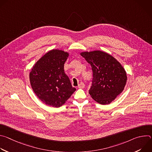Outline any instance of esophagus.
<instances>
[{"label":"esophagus","mask_w":152,"mask_h":152,"mask_svg":"<svg viewBox=\"0 0 152 152\" xmlns=\"http://www.w3.org/2000/svg\"><path fill=\"white\" fill-rule=\"evenodd\" d=\"M85 87V84H84V83H83V82H80L79 84V85H78V88H83Z\"/></svg>","instance_id":"1"}]
</instances>
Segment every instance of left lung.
Listing matches in <instances>:
<instances>
[{
    "label": "left lung",
    "mask_w": 152,
    "mask_h": 152,
    "mask_svg": "<svg viewBox=\"0 0 152 152\" xmlns=\"http://www.w3.org/2000/svg\"><path fill=\"white\" fill-rule=\"evenodd\" d=\"M91 66V97L101 104H110L123 91L127 81L126 72L113 56L100 50L80 53Z\"/></svg>",
    "instance_id": "left-lung-1"
}]
</instances>
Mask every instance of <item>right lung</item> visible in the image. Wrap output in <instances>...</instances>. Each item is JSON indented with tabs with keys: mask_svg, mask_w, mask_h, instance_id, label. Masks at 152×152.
Here are the masks:
<instances>
[{
	"mask_svg": "<svg viewBox=\"0 0 152 152\" xmlns=\"http://www.w3.org/2000/svg\"><path fill=\"white\" fill-rule=\"evenodd\" d=\"M69 55L63 50H50L35 64L29 73L33 91L47 105L61 106L76 90L64 72V63Z\"/></svg>",
	"mask_w": 152,
	"mask_h": 152,
	"instance_id": "1",
	"label": "right lung"
}]
</instances>
